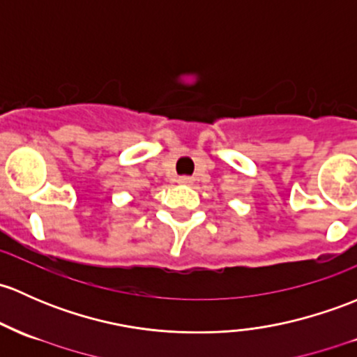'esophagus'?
I'll list each match as a JSON object with an SVG mask.
<instances>
[{
    "mask_svg": "<svg viewBox=\"0 0 357 357\" xmlns=\"http://www.w3.org/2000/svg\"><path fill=\"white\" fill-rule=\"evenodd\" d=\"M178 183H179V185L190 186V185H193V183H195V178H191V176H181V178L178 179Z\"/></svg>",
    "mask_w": 357,
    "mask_h": 357,
    "instance_id": "esophagus-1",
    "label": "esophagus"
}]
</instances>
